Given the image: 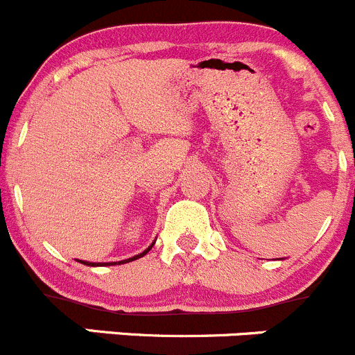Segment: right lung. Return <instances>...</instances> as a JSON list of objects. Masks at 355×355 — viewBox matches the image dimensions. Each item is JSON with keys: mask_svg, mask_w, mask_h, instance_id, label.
I'll use <instances>...</instances> for the list:
<instances>
[{"mask_svg": "<svg viewBox=\"0 0 355 355\" xmlns=\"http://www.w3.org/2000/svg\"><path fill=\"white\" fill-rule=\"evenodd\" d=\"M152 247H153V245H152ZM152 247H150V248H146V250L143 252V254L136 255V257H132V259H128V261H121V262H119V264H125V262H131V261H136V259L143 257V255H146V254H148L150 250H152ZM80 262H83V261H80ZM83 264H86V266H110V264H114V266H115V264H117V262H83Z\"/></svg>", "mask_w": 355, "mask_h": 355, "instance_id": "add662e5", "label": "right lung"}]
</instances>
